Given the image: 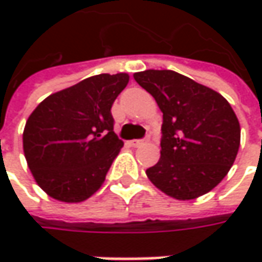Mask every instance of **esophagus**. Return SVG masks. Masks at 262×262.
Segmentation results:
<instances>
[{
	"label": "esophagus",
	"mask_w": 262,
	"mask_h": 262,
	"mask_svg": "<svg viewBox=\"0 0 262 262\" xmlns=\"http://www.w3.org/2000/svg\"><path fill=\"white\" fill-rule=\"evenodd\" d=\"M144 143H146V140H133L129 144H131L133 147H140V146H143Z\"/></svg>",
	"instance_id": "34e87169"
}]
</instances>
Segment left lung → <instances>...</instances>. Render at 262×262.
Segmentation results:
<instances>
[{
	"instance_id": "1",
	"label": "left lung",
	"mask_w": 262,
	"mask_h": 262,
	"mask_svg": "<svg viewBox=\"0 0 262 262\" xmlns=\"http://www.w3.org/2000/svg\"><path fill=\"white\" fill-rule=\"evenodd\" d=\"M134 78L163 112L160 159L147 178L176 200L207 194L227 175L239 150L232 106L213 89L170 70H146Z\"/></svg>"
}]
</instances>
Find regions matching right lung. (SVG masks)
<instances>
[{
    "instance_id": "right-lung-1",
    "label": "right lung",
    "mask_w": 262,
    "mask_h": 262,
    "mask_svg": "<svg viewBox=\"0 0 262 262\" xmlns=\"http://www.w3.org/2000/svg\"><path fill=\"white\" fill-rule=\"evenodd\" d=\"M129 81L125 73L89 77L40 102L23 131V150L36 184L58 201L80 203L105 182L124 146L111 107Z\"/></svg>"
}]
</instances>
